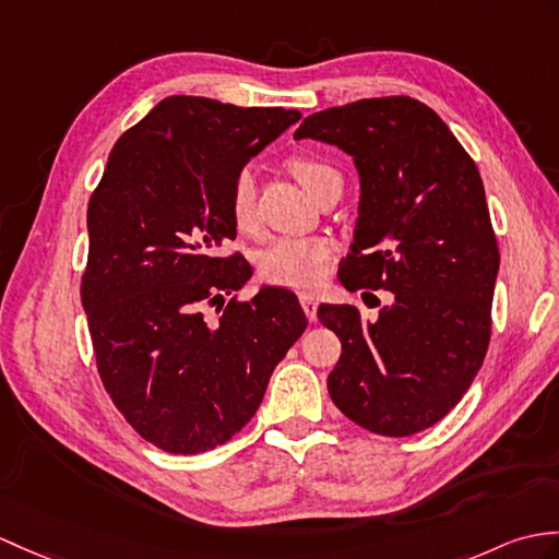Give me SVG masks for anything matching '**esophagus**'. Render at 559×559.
I'll return each mask as SVG.
<instances>
[{
  "label": "esophagus",
  "mask_w": 559,
  "mask_h": 559,
  "mask_svg": "<svg viewBox=\"0 0 559 559\" xmlns=\"http://www.w3.org/2000/svg\"><path fill=\"white\" fill-rule=\"evenodd\" d=\"M300 305H302V309H305L307 319H309V321H317V307H319L317 297L309 295V293H302V295H300Z\"/></svg>",
  "instance_id": "esophagus-1"
}]
</instances>
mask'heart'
I'll list each match as a JSON object with an SVG mask.
<instances>
[{
	"instance_id": "b5f03b06",
	"label": "heart",
	"mask_w": 559,
	"mask_h": 559,
	"mask_svg": "<svg viewBox=\"0 0 559 559\" xmlns=\"http://www.w3.org/2000/svg\"><path fill=\"white\" fill-rule=\"evenodd\" d=\"M288 168L309 194H317L331 178H341L331 164L314 154H295L288 159ZM254 198V176L250 168H242L230 186V218L242 233L257 228ZM331 264L333 242L329 238H278L259 254V271L264 281L293 290L317 288L329 276Z\"/></svg>"
}]
</instances>
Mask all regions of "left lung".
I'll list each match as a JSON object with an SVG mask.
<instances>
[{
	"instance_id": "obj_1",
	"label": "left lung",
	"mask_w": 559,
	"mask_h": 559,
	"mask_svg": "<svg viewBox=\"0 0 559 559\" xmlns=\"http://www.w3.org/2000/svg\"><path fill=\"white\" fill-rule=\"evenodd\" d=\"M302 138L341 147L359 171L341 283L395 295L373 321L355 305L319 307L343 345L331 400L371 433H419L469 391L490 343L500 250L484 180L443 119L405 95L311 114Z\"/></svg>"
}]
</instances>
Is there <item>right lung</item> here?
Returning <instances> with one entry per match:
<instances>
[{
	"label": "right lung",
	"instance_id": "1",
	"mask_svg": "<svg viewBox=\"0 0 559 559\" xmlns=\"http://www.w3.org/2000/svg\"><path fill=\"white\" fill-rule=\"evenodd\" d=\"M295 121V109L166 97L116 140L90 198L81 300L99 379L126 421L174 455L236 436L307 329L290 290L238 300L252 266L221 254L236 238L233 180Z\"/></svg>",
	"mask_w": 559,
	"mask_h": 559
}]
</instances>
